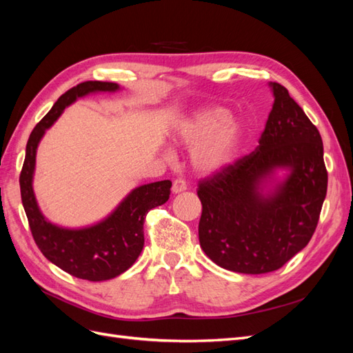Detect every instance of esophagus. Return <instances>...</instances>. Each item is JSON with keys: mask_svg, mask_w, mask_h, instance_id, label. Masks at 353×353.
I'll return each instance as SVG.
<instances>
[{"mask_svg": "<svg viewBox=\"0 0 353 353\" xmlns=\"http://www.w3.org/2000/svg\"><path fill=\"white\" fill-rule=\"evenodd\" d=\"M187 190V184L184 179H175L174 184H172V193L178 194V193H183V191Z\"/></svg>", "mask_w": 353, "mask_h": 353, "instance_id": "1", "label": "esophagus"}]
</instances>
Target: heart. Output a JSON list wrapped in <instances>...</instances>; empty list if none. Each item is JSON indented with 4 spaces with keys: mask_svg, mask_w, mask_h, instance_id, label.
Listing matches in <instances>:
<instances>
[{
    "mask_svg": "<svg viewBox=\"0 0 353 353\" xmlns=\"http://www.w3.org/2000/svg\"><path fill=\"white\" fill-rule=\"evenodd\" d=\"M175 138L191 148V165L197 172L210 175L234 162L243 143L244 126L237 119H230L227 109L208 108L181 121Z\"/></svg>",
    "mask_w": 353,
    "mask_h": 353,
    "instance_id": "1",
    "label": "heart"
}]
</instances>
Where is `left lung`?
Here are the masks:
<instances>
[{
  "label": "left lung",
  "instance_id": "obj_1",
  "mask_svg": "<svg viewBox=\"0 0 353 353\" xmlns=\"http://www.w3.org/2000/svg\"><path fill=\"white\" fill-rule=\"evenodd\" d=\"M270 88L274 104L259 145L197 190L203 252L241 274L275 271L301 252L327 194L321 135L283 85Z\"/></svg>",
  "mask_w": 353,
  "mask_h": 353
}]
</instances>
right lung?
Wrapping results in <instances>:
<instances>
[{
    "instance_id": "right-lung-1",
    "label": "right lung",
    "mask_w": 353,
    "mask_h": 353,
    "mask_svg": "<svg viewBox=\"0 0 353 353\" xmlns=\"http://www.w3.org/2000/svg\"><path fill=\"white\" fill-rule=\"evenodd\" d=\"M114 82L87 81L66 91L32 131L20 174V194L32 236L46 258L60 270L88 281H105L121 275L140 256L144 248V219L148 210L168 201L172 183L169 179L135 187L104 219L88 227L68 228L48 221L41 212L34 193V174L38 145L46 131L63 110L78 99L95 92H116Z\"/></svg>"
}]
</instances>
